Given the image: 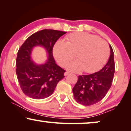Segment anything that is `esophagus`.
I'll return each instance as SVG.
<instances>
[{"mask_svg": "<svg viewBox=\"0 0 131 131\" xmlns=\"http://www.w3.org/2000/svg\"><path fill=\"white\" fill-rule=\"evenodd\" d=\"M69 74V72H67V71H66L65 73H64V76H67L68 74Z\"/></svg>", "mask_w": 131, "mask_h": 131, "instance_id": "esophagus-1", "label": "esophagus"}]
</instances>
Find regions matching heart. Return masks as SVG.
<instances>
[{
	"mask_svg": "<svg viewBox=\"0 0 131 131\" xmlns=\"http://www.w3.org/2000/svg\"><path fill=\"white\" fill-rule=\"evenodd\" d=\"M67 42L58 41L53 48L55 60L61 66L72 60L76 54V61L70 62L66 68L70 71L94 73L107 62L110 50L107 42L96 36L79 32L66 37Z\"/></svg>",
	"mask_w": 131,
	"mask_h": 131,
	"instance_id": "heart-1",
	"label": "heart"
}]
</instances>
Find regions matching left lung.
I'll return each instance as SVG.
<instances>
[{
	"label": "left lung",
	"mask_w": 131,
	"mask_h": 131,
	"mask_svg": "<svg viewBox=\"0 0 131 131\" xmlns=\"http://www.w3.org/2000/svg\"><path fill=\"white\" fill-rule=\"evenodd\" d=\"M110 55L103 69L93 74L79 76L73 88L76 101L80 104L94 105L103 99L112 84L114 70V53L110 45Z\"/></svg>",
	"instance_id": "left-lung-1"
}]
</instances>
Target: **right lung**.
I'll list each match as a JSON object with an SVG mask.
<instances>
[{
	"instance_id": "1",
	"label": "right lung",
	"mask_w": 131,
	"mask_h": 131,
	"mask_svg": "<svg viewBox=\"0 0 131 131\" xmlns=\"http://www.w3.org/2000/svg\"><path fill=\"white\" fill-rule=\"evenodd\" d=\"M66 32L45 29L33 34L26 39L17 53L16 73L23 93L33 99H44L53 94L57 83L64 78L65 70L55 63L52 49L57 40ZM42 46L47 53L43 64L32 61L34 47Z\"/></svg>"
}]
</instances>
